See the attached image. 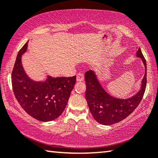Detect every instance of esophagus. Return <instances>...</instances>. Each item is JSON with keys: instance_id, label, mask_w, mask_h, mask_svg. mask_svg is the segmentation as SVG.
<instances>
[{"instance_id": "esophagus-1", "label": "esophagus", "mask_w": 158, "mask_h": 158, "mask_svg": "<svg viewBox=\"0 0 158 158\" xmlns=\"http://www.w3.org/2000/svg\"><path fill=\"white\" fill-rule=\"evenodd\" d=\"M84 79V74L81 73H78L77 75V81H83Z\"/></svg>"}]
</instances>
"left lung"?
I'll use <instances>...</instances> for the list:
<instances>
[{"label": "left lung", "mask_w": 158, "mask_h": 158, "mask_svg": "<svg viewBox=\"0 0 158 158\" xmlns=\"http://www.w3.org/2000/svg\"><path fill=\"white\" fill-rule=\"evenodd\" d=\"M137 56L142 60L146 73L141 82V90L135 95L126 100L118 99L109 95L102 89L92 70L85 73V100L93 117L99 123L109 125L123 121L135 111L142 100L146 87V63L140 48H138Z\"/></svg>", "instance_id": "obj_1"}]
</instances>
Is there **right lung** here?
I'll use <instances>...</instances> for the list:
<instances>
[{"label": "right lung", "instance_id": "1", "mask_svg": "<svg viewBox=\"0 0 158 158\" xmlns=\"http://www.w3.org/2000/svg\"><path fill=\"white\" fill-rule=\"evenodd\" d=\"M28 42L19 52L12 73V85L15 98L26 113L40 121H51L60 116L68 104L76 83L72 77H48L45 81H35L26 75L21 56Z\"/></svg>", "mask_w": 158, "mask_h": 158}]
</instances>
